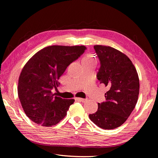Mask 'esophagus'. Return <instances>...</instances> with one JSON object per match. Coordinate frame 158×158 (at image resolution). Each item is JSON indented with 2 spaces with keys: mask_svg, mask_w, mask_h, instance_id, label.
Instances as JSON below:
<instances>
[{
  "mask_svg": "<svg viewBox=\"0 0 158 158\" xmlns=\"http://www.w3.org/2000/svg\"><path fill=\"white\" fill-rule=\"evenodd\" d=\"M76 101H78V102H85V101H86V99H84V98H77L75 99Z\"/></svg>",
  "mask_w": 158,
  "mask_h": 158,
  "instance_id": "esophagus-1",
  "label": "esophagus"
}]
</instances>
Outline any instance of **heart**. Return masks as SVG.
I'll return each instance as SVG.
<instances>
[{
  "instance_id": "heart-1",
  "label": "heart",
  "mask_w": 158,
  "mask_h": 158,
  "mask_svg": "<svg viewBox=\"0 0 158 158\" xmlns=\"http://www.w3.org/2000/svg\"><path fill=\"white\" fill-rule=\"evenodd\" d=\"M96 63V58L91 54L85 55L82 59V64H91Z\"/></svg>"
}]
</instances>
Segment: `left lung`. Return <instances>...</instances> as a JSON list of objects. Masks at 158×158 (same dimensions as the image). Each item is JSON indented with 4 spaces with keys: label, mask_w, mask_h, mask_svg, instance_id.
<instances>
[{
    "label": "left lung",
    "mask_w": 158,
    "mask_h": 158,
    "mask_svg": "<svg viewBox=\"0 0 158 158\" xmlns=\"http://www.w3.org/2000/svg\"><path fill=\"white\" fill-rule=\"evenodd\" d=\"M101 66L97 74L107 86L106 101L98 103V111L90 120L105 130L121 126L135 109L139 95V78L135 66L122 52L109 46L94 45Z\"/></svg>",
    "instance_id": "obj_1"
}]
</instances>
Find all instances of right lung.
<instances>
[{
	"instance_id": "add662e5",
	"label": "right lung",
	"mask_w": 158,
	"mask_h": 158,
	"mask_svg": "<svg viewBox=\"0 0 158 158\" xmlns=\"http://www.w3.org/2000/svg\"><path fill=\"white\" fill-rule=\"evenodd\" d=\"M86 49L84 45H52L39 51L23 66L18 94L22 108L32 121L43 127L56 125L67 114L74 99L55 96L51 90L67 66Z\"/></svg>"
}]
</instances>
